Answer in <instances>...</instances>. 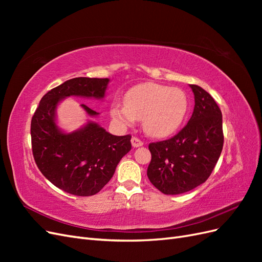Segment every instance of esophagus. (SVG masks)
<instances>
[{"label": "esophagus", "mask_w": 262, "mask_h": 262, "mask_svg": "<svg viewBox=\"0 0 262 262\" xmlns=\"http://www.w3.org/2000/svg\"><path fill=\"white\" fill-rule=\"evenodd\" d=\"M131 143H132V146H133V147H139V146H142V145L144 144L143 141L140 140V139L137 138V137H133V138L131 139Z\"/></svg>", "instance_id": "34e87169"}]
</instances>
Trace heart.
I'll use <instances>...</instances> for the list:
<instances>
[{"mask_svg":"<svg viewBox=\"0 0 262 262\" xmlns=\"http://www.w3.org/2000/svg\"><path fill=\"white\" fill-rule=\"evenodd\" d=\"M190 100L185 91L155 83L132 87L124 97V106L114 102L110 108L113 119L121 125H132L142 120L150 137L166 138L175 133L189 113Z\"/></svg>","mask_w":262,"mask_h":262,"instance_id":"heart-1","label":"heart"}]
</instances>
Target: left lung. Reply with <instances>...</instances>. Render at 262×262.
Listing matches in <instances>:
<instances>
[{"label":"left lung","mask_w":262,"mask_h":262,"mask_svg":"<svg viewBox=\"0 0 262 262\" xmlns=\"http://www.w3.org/2000/svg\"><path fill=\"white\" fill-rule=\"evenodd\" d=\"M189 86L194 109L188 123L172 138L148 144L147 177L165 194L185 193L207 181L223 148L220 107L200 86Z\"/></svg>","instance_id":"left-lung-1"}]
</instances>
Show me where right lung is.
I'll return each instance as SVG.
<instances>
[{"label":"right lung","instance_id":"add662e5","mask_svg":"<svg viewBox=\"0 0 262 262\" xmlns=\"http://www.w3.org/2000/svg\"><path fill=\"white\" fill-rule=\"evenodd\" d=\"M108 78L75 77L41 98L31 118V149L37 167L55 187L68 193L96 194L114 176L118 163L131 149V136L117 137L89 122L73 133H62L54 122L58 102L69 96L102 98ZM90 116L98 113L82 105Z\"/></svg>","mask_w":262,"mask_h":262}]
</instances>
